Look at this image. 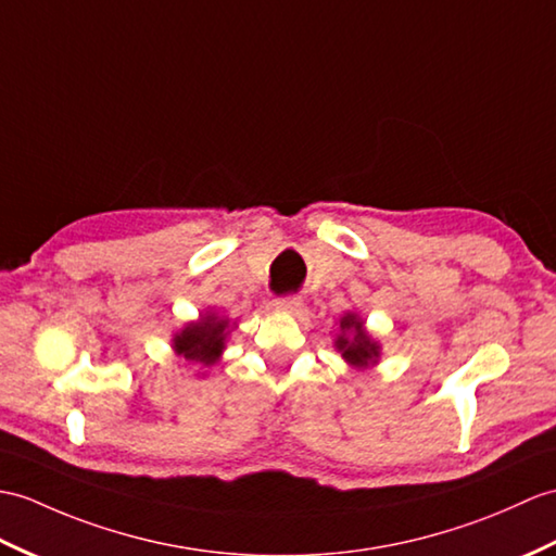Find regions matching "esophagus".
I'll use <instances>...</instances> for the list:
<instances>
[{
    "mask_svg": "<svg viewBox=\"0 0 556 556\" xmlns=\"http://www.w3.org/2000/svg\"><path fill=\"white\" fill-rule=\"evenodd\" d=\"M275 307L283 309V313H299V309L303 307V301L299 299V295H281V299L275 301Z\"/></svg>",
    "mask_w": 556,
    "mask_h": 556,
    "instance_id": "1",
    "label": "esophagus"
}]
</instances>
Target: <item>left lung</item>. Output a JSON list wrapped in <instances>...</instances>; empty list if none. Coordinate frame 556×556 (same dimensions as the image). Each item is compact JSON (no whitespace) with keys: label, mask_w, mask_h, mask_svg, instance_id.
<instances>
[{"label":"left lung","mask_w":556,"mask_h":556,"mask_svg":"<svg viewBox=\"0 0 556 556\" xmlns=\"http://www.w3.org/2000/svg\"><path fill=\"white\" fill-rule=\"evenodd\" d=\"M348 330H351L352 333L348 334ZM341 331L343 333L337 339V348L348 363L357 365V367H367L369 363H374V359L379 357V345L367 337L363 329V321H359L355 315H345L341 319ZM348 336H351L352 339L348 340Z\"/></svg>","instance_id":"1"}]
</instances>
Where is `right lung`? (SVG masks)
Masks as SVG:
<instances>
[{"label": "right lung", "mask_w": 556, "mask_h": 556, "mask_svg": "<svg viewBox=\"0 0 556 556\" xmlns=\"http://www.w3.org/2000/svg\"><path fill=\"white\" fill-rule=\"evenodd\" d=\"M227 319H217L213 315L203 317L199 325L185 327L182 333L175 337V351L189 363L211 367L225 348Z\"/></svg>", "instance_id": "1"}]
</instances>
